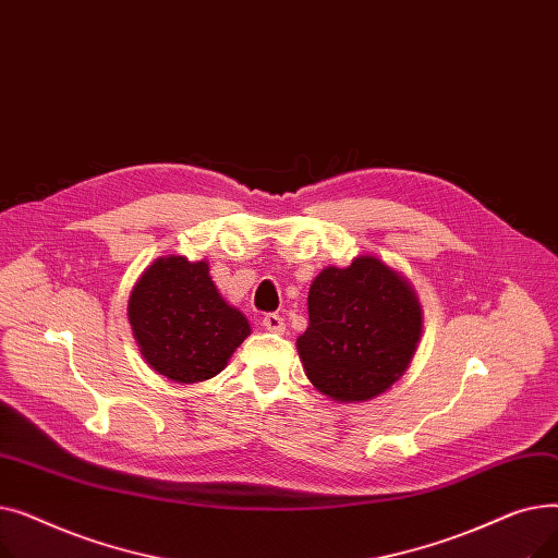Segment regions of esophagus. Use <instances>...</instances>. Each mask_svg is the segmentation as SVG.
<instances>
[{"instance_id":"esophagus-1","label":"esophagus","mask_w":558,"mask_h":558,"mask_svg":"<svg viewBox=\"0 0 558 558\" xmlns=\"http://www.w3.org/2000/svg\"><path fill=\"white\" fill-rule=\"evenodd\" d=\"M262 326L267 328L269 332H276V335H282L284 332V318L280 314H267L262 318Z\"/></svg>"}]
</instances>
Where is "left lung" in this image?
Wrapping results in <instances>:
<instances>
[{
  "instance_id": "1",
  "label": "left lung",
  "mask_w": 558,
  "mask_h": 558,
  "mask_svg": "<svg viewBox=\"0 0 558 558\" xmlns=\"http://www.w3.org/2000/svg\"><path fill=\"white\" fill-rule=\"evenodd\" d=\"M310 326L296 339L307 379L335 402L391 389L416 355L423 307L414 284L377 255L326 267L307 294Z\"/></svg>"
}]
</instances>
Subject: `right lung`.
Instances as JSON below:
<instances>
[{
  "mask_svg": "<svg viewBox=\"0 0 558 558\" xmlns=\"http://www.w3.org/2000/svg\"><path fill=\"white\" fill-rule=\"evenodd\" d=\"M129 320L144 362L179 385L221 373L251 335L248 318L219 294L208 262L185 255L144 269L129 296Z\"/></svg>",
  "mask_w": 558,
  "mask_h": 558,
  "instance_id": "obj_1",
  "label": "right lung"
}]
</instances>
